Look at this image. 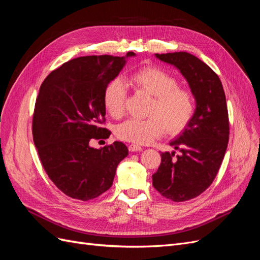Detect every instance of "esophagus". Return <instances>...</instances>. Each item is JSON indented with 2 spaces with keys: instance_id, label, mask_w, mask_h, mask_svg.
<instances>
[{
  "instance_id": "esophagus-1",
  "label": "esophagus",
  "mask_w": 260,
  "mask_h": 260,
  "mask_svg": "<svg viewBox=\"0 0 260 260\" xmlns=\"http://www.w3.org/2000/svg\"><path fill=\"white\" fill-rule=\"evenodd\" d=\"M129 151L130 152H140V151H142V147H141L138 144H130L129 145Z\"/></svg>"
}]
</instances>
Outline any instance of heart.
<instances>
[{"label":"heart","instance_id":"b5f03b06","mask_svg":"<svg viewBox=\"0 0 260 260\" xmlns=\"http://www.w3.org/2000/svg\"><path fill=\"white\" fill-rule=\"evenodd\" d=\"M138 92L152 96L146 119H129L116 128L118 139L136 144H148L165 132L174 137L183 132L195 113V98L190 89L181 86L176 76L158 66H145L128 78ZM127 89L120 79L109 82L104 91V106L113 118L122 117Z\"/></svg>","mask_w":260,"mask_h":260}]
</instances>
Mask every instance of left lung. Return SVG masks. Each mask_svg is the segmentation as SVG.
<instances>
[{
  "mask_svg": "<svg viewBox=\"0 0 260 260\" xmlns=\"http://www.w3.org/2000/svg\"><path fill=\"white\" fill-rule=\"evenodd\" d=\"M156 57L180 70L196 101L191 122L170 142L180 154L161 153V162L152 176L161 196L185 202L208 188L221 166L230 133L225 94L218 75L194 55L175 52Z\"/></svg>",
  "mask_w": 260,
  "mask_h": 260,
  "instance_id": "left-lung-1",
  "label": "left lung"
}]
</instances>
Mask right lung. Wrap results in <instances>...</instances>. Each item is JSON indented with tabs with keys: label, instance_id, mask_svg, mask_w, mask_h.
<instances>
[{
	"label": "right lung",
	"instance_id": "obj_1",
	"mask_svg": "<svg viewBox=\"0 0 260 260\" xmlns=\"http://www.w3.org/2000/svg\"><path fill=\"white\" fill-rule=\"evenodd\" d=\"M135 56L128 52L125 57ZM125 64L124 57L92 55L69 60L45 78L32 118L34 142L46 175L75 200L96 199L112 186L128 148L114 142L100 149L92 140L107 139L104 91Z\"/></svg>",
	"mask_w": 260,
	"mask_h": 260
}]
</instances>
